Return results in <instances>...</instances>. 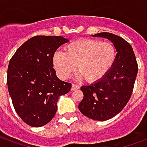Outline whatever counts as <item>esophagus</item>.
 <instances>
[{
	"instance_id": "1",
	"label": "esophagus",
	"mask_w": 147,
	"mask_h": 147,
	"mask_svg": "<svg viewBox=\"0 0 147 147\" xmlns=\"http://www.w3.org/2000/svg\"><path fill=\"white\" fill-rule=\"evenodd\" d=\"M80 89V86L77 85V84H72L71 85V91H75V90H78Z\"/></svg>"
}]
</instances>
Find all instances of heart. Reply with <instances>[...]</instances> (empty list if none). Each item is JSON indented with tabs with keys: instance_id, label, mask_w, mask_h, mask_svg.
Wrapping results in <instances>:
<instances>
[{
	"instance_id": "obj_1",
	"label": "heart",
	"mask_w": 147,
	"mask_h": 147,
	"mask_svg": "<svg viewBox=\"0 0 147 147\" xmlns=\"http://www.w3.org/2000/svg\"><path fill=\"white\" fill-rule=\"evenodd\" d=\"M64 52L53 55V65L59 76L67 79L77 72L86 81L101 80L112 69L117 59V49L109 42L83 38L67 44Z\"/></svg>"
}]
</instances>
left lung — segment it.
Segmentation results:
<instances>
[{
	"instance_id": "obj_1",
	"label": "left lung",
	"mask_w": 147,
	"mask_h": 147,
	"mask_svg": "<svg viewBox=\"0 0 147 147\" xmlns=\"http://www.w3.org/2000/svg\"><path fill=\"white\" fill-rule=\"evenodd\" d=\"M92 37L111 41L117 49V59L109 72L90 85L82 86L84 98L79 105L82 113L95 121H106L123 109L130 99L138 74L132 47L119 36L103 32Z\"/></svg>"
}]
</instances>
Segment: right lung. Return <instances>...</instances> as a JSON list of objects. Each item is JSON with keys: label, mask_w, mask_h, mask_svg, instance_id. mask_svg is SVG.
<instances>
[{"label": "right lung", "mask_w": 147, "mask_h": 147, "mask_svg": "<svg viewBox=\"0 0 147 147\" xmlns=\"http://www.w3.org/2000/svg\"><path fill=\"white\" fill-rule=\"evenodd\" d=\"M67 42L62 36H34L17 50L9 63V93L16 113L30 126L41 127L51 121L59 97L71 90V84L60 80L53 68V55Z\"/></svg>", "instance_id": "right-lung-1"}]
</instances>
